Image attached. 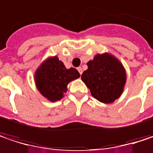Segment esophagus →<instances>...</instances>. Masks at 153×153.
I'll return each mask as SVG.
<instances>
[{
    "label": "esophagus",
    "mask_w": 153,
    "mask_h": 153,
    "mask_svg": "<svg viewBox=\"0 0 153 153\" xmlns=\"http://www.w3.org/2000/svg\"><path fill=\"white\" fill-rule=\"evenodd\" d=\"M77 70L79 71V74H82V72H83V70H82V68H81V67H78V68H77Z\"/></svg>",
    "instance_id": "esophagus-1"
}]
</instances>
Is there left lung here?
<instances>
[{"label": "left lung", "mask_w": 153, "mask_h": 153, "mask_svg": "<svg viewBox=\"0 0 153 153\" xmlns=\"http://www.w3.org/2000/svg\"><path fill=\"white\" fill-rule=\"evenodd\" d=\"M87 65L88 70L81 74V79L93 97L103 103L114 102L123 94L126 82L123 64L106 52L95 55Z\"/></svg>", "instance_id": "left-lung-1"}]
</instances>
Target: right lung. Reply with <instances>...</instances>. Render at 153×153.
<instances>
[{"label":"right lung","instance_id":"obj_1","mask_svg":"<svg viewBox=\"0 0 153 153\" xmlns=\"http://www.w3.org/2000/svg\"><path fill=\"white\" fill-rule=\"evenodd\" d=\"M80 74L75 68L66 69L57 56L50 57L42 63L35 73V83L37 90L50 102H57L64 97L70 81Z\"/></svg>","mask_w":153,"mask_h":153}]
</instances>
